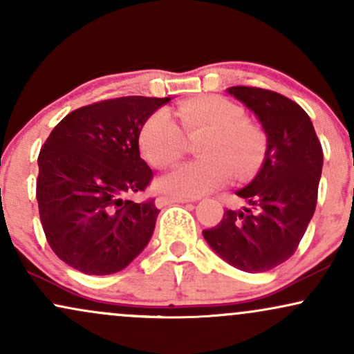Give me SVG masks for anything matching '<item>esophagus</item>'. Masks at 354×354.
I'll return each instance as SVG.
<instances>
[{
	"label": "esophagus",
	"instance_id": "1",
	"mask_svg": "<svg viewBox=\"0 0 354 354\" xmlns=\"http://www.w3.org/2000/svg\"><path fill=\"white\" fill-rule=\"evenodd\" d=\"M187 202H192V198H182V197H157L156 198V205L157 207H165V205H170V203H187Z\"/></svg>",
	"mask_w": 354,
	"mask_h": 354
}]
</instances>
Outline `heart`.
<instances>
[{
    "label": "heart",
    "mask_w": 354,
    "mask_h": 354,
    "mask_svg": "<svg viewBox=\"0 0 354 354\" xmlns=\"http://www.w3.org/2000/svg\"><path fill=\"white\" fill-rule=\"evenodd\" d=\"M174 116L157 111L139 131V149L154 167H167L180 157L182 131H205L198 142L197 160L177 165L157 180V187L174 197L192 198L208 194L228 180L230 167L236 176H246L261 164L266 141L254 124L244 121L238 104L216 95L180 102Z\"/></svg>",
    "instance_id": "obj_1"
}]
</instances>
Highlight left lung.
Masks as SVG:
<instances>
[{
	"mask_svg": "<svg viewBox=\"0 0 354 354\" xmlns=\"http://www.w3.org/2000/svg\"><path fill=\"white\" fill-rule=\"evenodd\" d=\"M228 93L254 111L268 136L264 164L236 195L246 205L226 208L203 236L218 256L244 272H264L299 248L317 207L324 151L302 108L257 86H230Z\"/></svg>",
	"mask_w": 354,
	"mask_h": 354,
	"instance_id": "1",
	"label": "left lung"
}]
</instances>
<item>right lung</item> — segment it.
Wrapping results in <instances>:
<instances>
[{"instance_id":"1","label":"right lung","mask_w":354,"mask_h":354,"mask_svg":"<svg viewBox=\"0 0 354 354\" xmlns=\"http://www.w3.org/2000/svg\"><path fill=\"white\" fill-rule=\"evenodd\" d=\"M170 98L121 97L68 113L39 152L36 198L47 243L88 276L124 269L149 243L159 208L142 192L152 170L139 156V131Z\"/></svg>"}]
</instances>
